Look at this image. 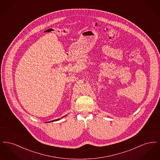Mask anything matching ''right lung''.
<instances>
[{"label": "right lung", "mask_w": 160, "mask_h": 160, "mask_svg": "<svg viewBox=\"0 0 160 160\" xmlns=\"http://www.w3.org/2000/svg\"><path fill=\"white\" fill-rule=\"evenodd\" d=\"M65 116H67V115H65V116H63V117H62V118H64V117H65ZM60 119H55V120H53V121H50V122H46V123H48V122H55V121H59V120H60Z\"/></svg>", "instance_id": "add662e5"}]
</instances>
